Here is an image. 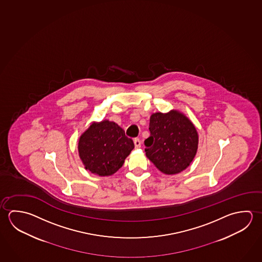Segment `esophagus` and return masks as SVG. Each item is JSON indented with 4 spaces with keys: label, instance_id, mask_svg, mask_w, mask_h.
I'll list each match as a JSON object with an SVG mask.
<instances>
[{
    "label": "esophagus",
    "instance_id": "esophagus-1",
    "mask_svg": "<svg viewBox=\"0 0 262 262\" xmlns=\"http://www.w3.org/2000/svg\"><path fill=\"white\" fill-rule=\"evenodd\" d=\"M133 142H134L135 148H140V147H141V144H142V143H141V141H140L139 139H134V141H133Z\"/></svg>",
    "mask_w": 262,
    "mask_h": 262
}]
</instances>
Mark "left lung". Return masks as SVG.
Segmentation results:
<instances>
[{
    "instance_id": "8db88e82",
    "label": "left lung",
    "mask_w": 262,
    "mask_h": 262,
    "mask_svg": "<svg viewBox=\"0 0 262 262\" xmlns=\"http://www.w3.org/2000/svg\"><path fill=\"white\" fill-rule=\"evenodd\" d=\"M151 135L144 141L145 152L164 174H174L190 165L198 150L197 129L183 113H154L150 118Z\"/></svg>"
}]
</instances>
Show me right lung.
Segmentation results:
<instances>
[{"label": "right lung", "mask_w": 262, "mask_h": 262, "mask_svg": "<svg viewBox=\"0 0 262 262\" xmlns=\"http://www.w3.org/2000/svg\"><path fill=\"white\" fill-rule=\"evenodd\" d=\"M133 148L124 130L107 120L93 122L79 139V156L85 169L101 177L120 169Z\"/></svg>", "instance_id": "obj_1"}]
</instances>
